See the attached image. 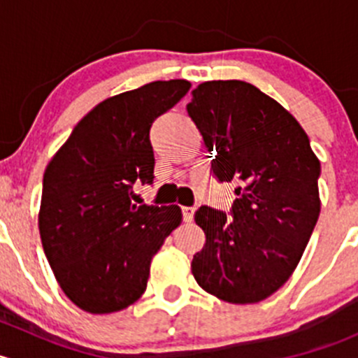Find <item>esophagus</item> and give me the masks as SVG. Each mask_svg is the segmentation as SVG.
Segmentation results:
<instances>
[{
	"label": "esophagus",
	"mask_w": 358,
	"mask_h": 358,
	"mask_svg": "<svg viewBox=\"0 0 358 358\" xmlns=\"http://www.w3.org/2000/svg\"><path fill=\"white\" fill-rule=\"evenodd\" d=\"M194 213H196V208H190V206H183L182 208V215H183V222L190 223L194 220Z\"/></svg>",
	"instance_id": "34e87169"
}]
</instances>
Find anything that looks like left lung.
Segmentation results:
<instances>
[{
  "label": "left lung",
  "mask_w": 358,
  "mask_h": 358,
  "mask_svg": "<svg viewBox=\"0 0 358 358\" xmlns=\"http://www.w3.org/2000/svg\"><path fill=\"white\" fill-rule=\"evenodd\" d=\"M220 182L236 180L232 218L201 206L206 243L192 275L209 294L246 305L292 275L320 213V161L294 115L239 79L206 81L187 106Z\"/></svg>",
  "instance_id": "left-lung-1"
}]
</instances>
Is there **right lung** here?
I'll list each match as a JSON object with an SVG mask.
<instances>
[{"label": "right lung", "mask_w": 358, "mask_h": 358, "mask_svg": "<svg viewBox=\"0 0 358 358\" xmlns=\"http://www.w3.org/2000/svg\"><path fill=\"white\" fill-rule=\"evenodd\" d=\"M190 90L154 81L93 107L48 162L38 227L66 296L88 313L128 308L147 289L150 263L182 223L176 204H131V185L154 178V119Z\"/></svg>", "instance_id": "1"}]
</instances>
